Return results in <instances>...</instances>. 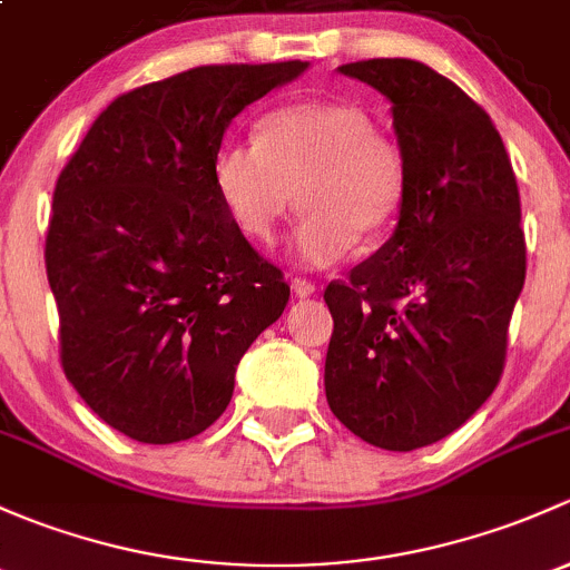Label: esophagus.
Returning <instances> with one entry per match:
<instances>
[{
    "label": "esophagus",
    "instance_id": "1",
    "mask_svg": "<svg viewBox=\"0 0 570 570\" xmlns=\"http://www.w3.org/2000/svg\"><path fill=\"white\" fill-rule=\"evenodd\" d=\"M291 287H293V293H296L298 298H307V296H313V293H315V283H309V279H302V277H293Z\"/></svg>",
    "mask_w": 570,
    "mask_h": 570
}]
</instances>
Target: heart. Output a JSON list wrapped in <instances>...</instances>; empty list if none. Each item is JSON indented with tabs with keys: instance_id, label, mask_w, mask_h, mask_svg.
<instances>
[{
	"instance_id": "heart-1",
	"label": "heart",
	"mask_w": 570,
	"mask_h": 570,
	"mask_svg": "<svg viewBox=\"0 0 570 570\" xmlns=\"http://www.w3.org/2000/svg\"><path fill=\"white\" fill-rule=\"evenodd\" d=\"M214 184L238 230L272 244L296 205L309 210L293 233L298 266L340 261L356 238H379L406 199V161L354 101H302L263 120L257 139H233L214 158Z\"/></svg>"
}]
</instances>
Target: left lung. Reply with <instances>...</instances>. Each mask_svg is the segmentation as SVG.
<instances>
[{
    "instance_id": "1",
    "label": "left lung",
    "mask_w": 570,
    "mask_h": 570,
    "mask_svg": "<svg viewBox=\"0 0 570 570\" xmlns=\"http://www.w3.org/2000/svg\"><path fill=\"white\" fill-rule=\"evenodd\" d=\"M392 104L406 161L395 233L328 283L326 401L381 450L428 448L500 384L527 249L500 131L459 85L416 60L337 68Z\"/></svg>"
}]
</instances>
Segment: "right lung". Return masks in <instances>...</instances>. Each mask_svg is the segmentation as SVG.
Returning <instances> with one entry per match:
<instances>
[{
	"instance_id": "right-lung-1",
	"label": "right lung",
	"mask_w": 570,
	"mask_h": 570,
	"mask_svg": "<svg viewBox=\"0 0 570 570\" xmlns=\"http://www.w3.org/2000/svg\"><path fill=\"white\" fill-rule=\"evenodd\" d=\"M309 62L203 66L137 87L98 115L57 178L46 274L62 371L115 431L197 436L291 287L222 205L214 158L233 117Z\"/></svg>"
}]
</instances>
